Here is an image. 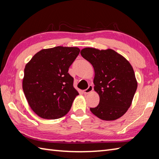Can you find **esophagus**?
<instances>
[{
    "instance_id": "1",
    "label": "esophagus",
    "mask_w": 159,
    "mask_h": 159,
    "mask_svg": "<svg viewBox=\"0 0 159 159\" xmlns=\"http://www.w3.org/2000/svg\"><path fill=\"white\" fill-rule=\"evenodd\" d=\"M93 85H89V87H87V89H85L83 91V93H85V94H87V93H89V92H92V90H93Z\"/></svg>"
}]
</instances>
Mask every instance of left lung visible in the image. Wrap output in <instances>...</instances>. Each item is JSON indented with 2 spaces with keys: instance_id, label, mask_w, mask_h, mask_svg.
Listing matches in <instances>:
<instances>
[{
  "instance_id": "1",
  "label": "left lung",
  "mask_w": 159,
  "mask_h": 159,
  "mask_svg": "<svg viewBox=\"0 0 159 159\" xmlns=\"http://www.w3.org/2000/svg\"><path fill=\"white\" fill-rule=\"evenodd\" d=\"M80 55L93 67L94 90L100 96L98 105L90 111L103 120L120 118L130 107L137 88L133 67L112 49L85 48Z\"/></svg>"
}]
</instances>
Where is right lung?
Wrapping results in <instances>:
<instances>
[{
    "label": "right lung",
    "instance_id": "right-lung-1",
    "mask_svg": "<svg viewBox=\"0 0 159 159\" xmlns=\"http://www.w3.org/2000/svg\"><path fill=\"white\" fill-rule=\"evenodd\" d=\"M79 52L76 47L43 49L26 65L22 89L29 106L38 116L54 120L68 113L79 95L68 70Z\"/></svg>",
    "mask_w": 159,
    "mask_h": 159
}]
</instances>
